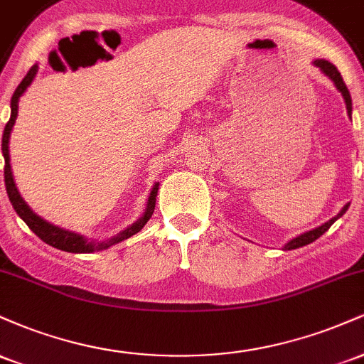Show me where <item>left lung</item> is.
I'll use <instances>...</instances> for the list:
<instances>
[{
  "mask_svg": "<svg viewBox=\"0 0 364 364\" xmlns=\"http://www.w3.org/2000/svg\"><path fill=\"white\" fill-rule=\"evenodd\" d=\"M313 65L318 66L321 72H323V73L327 75V77L330 78V80L336 83V87H337V89H339V92L342 94V97H344V101H346V107H348V114L350 116V109H353V102H350V94H349V90H348V87H346L344 80H342L339 70H337L336 66L332 65V63H328V61H325V60H316V61H313ZM348 207H349V205H346V207L341 210L339 215L333 217V219H330L328 223L321 224L320 228H315V229H313V231H308V232H304V235L294 237V240H291L289 243L284 246V248H286V250H296V248H301V246H304V245L313 243V241H315V240H318V237H320L321 235H323L325 231H328L330 225L336 223V220L339 219V217H342V214H346V210H348Z\"/></svg>",
  "mask_w": 364,
  "mask_h": 364,
  "instance_id": "left-lung-1",
  "label": "left lung"
}]
</instances>
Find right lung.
Wrapping results in <instances>:
<instances>
[{
    "label": "right lung",
    "instance_id": "right-lung-1",
    "mask_svg": "<svg viewBox=\"0 0 364 364\" xmlns=\"http://www.w3.org/2000/svg\"><path fill=\"white\" fill-rule=\"evenodd\" d=\"M36 72H37V65H34L31 70H28V73L25 75V78L22 82H20V85L16 87V90L14 92V97H11V104H10V106H11L10 121L6 123L5 132H3V140H1V150H3V156H5V186H6L8 198H10V202H11V205H14L15 212L20 217H22L23 223L27 224L28 228L32 229V232H36V236H39L41 240L44 241V243L51 245L58 250H63V252H70V253H92L94 250H106L112 245L119 243V241L128 240L129 236L136 235V232H139L140 229L144 228L145 224H147V220L154 214V207H156V196H157L159 185H154L152 191H150L149 202H147V210H145V214L141 215L135 224L129 225V228L124 229V231H121L118 236L111 237V240H107V241H101V243L87 241L85 237L77 235V232L66 231V229L58 228V225L46 223L44 219H41L39 215L34 214V212L28 208L27 203H25L22 200V196L18 195V191H16V186H15V181H14V176H11L10 150H8V141H10V132H11V128H14V124H15L16 112H18V99H20V95H22L25 92V89L31 85L32 80H34Z\"/></svg>",
    "mask_w": 364,
    "mask_h": 364
}]
</instances>
